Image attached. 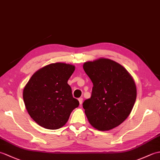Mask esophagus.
I'll use <instances>...</instances> for the list:
<instances>
[{
    "label": "esophagus",
    "mask_w": 160,
    "mask_h": 160,
    "mask_svg": "<svg viewBox=\"0 0 160 160\" xmlns=\"http://www.w3.org/2000/svg\"><path fill=\"white\" fill-rule=\"evenodd\" d=\"M78 101H79V103H80V104L81 105L82 104V101H83V99L82 98H79V99H78Z\"/></svg>",
    "instance_id": "1"
}]
</instances>
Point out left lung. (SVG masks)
Segmentation results:
<instances>
[{"instance_id":"left-lung-1","label":"left lung","mask_w":160,"mask_h":160,"mask_svg":"<svg viewBox=\"0 0 160 160\" xmlns=\"http://www.w3.org/2000/svg\"><path fill=\"white\" fill-rule=\"evenodd\" d=\"M93 84L89 99L83 102L90 124L99 131H109L121 124L133 108L137 89L128 71L115 61L100 58L83 64Z\"/></svg>"}]
</instances>
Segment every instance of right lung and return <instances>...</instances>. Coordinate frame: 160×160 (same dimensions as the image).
<instances>
[{
  "label": "right lung",
  "instance_id": "add662e5",
  "mask_svg": "<svg viewBox=\"0 0 160 160\" xmlns=\"http://www.w3.org/2000/svg\"><path fill=\"white\" fill-rule=\"evenodd\" d=\"M75 71L73 64L52 63L32 75L23 89L22 97L29 115L47 129H58L79 106L67 82Z\"/></svg>",
  "mask_w": 160,
  "mask_h": 160
}]
</instances>
